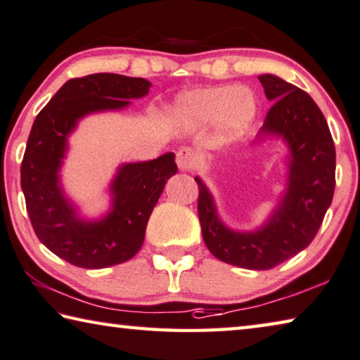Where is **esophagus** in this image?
I'll return each instance as SVG.
<instances>
[{
	"label": "esophagus",
	"instance_id": "34e87169",
	"mask_svg": "<svg viewBox=\"0 0 360 360\" xmlns=\"http://www.w3.org/2000/svg\"><path fill=\"white\" fill-rule=\"evenodd\" d=\"M197 153L187 149V147H184V149H179L178 153H176V163H178V167L181 171H192L193 168H195L197 165Z\"/></svg>",
	"mask_w": 360,
	"mask_h": 360
}]
</instances>
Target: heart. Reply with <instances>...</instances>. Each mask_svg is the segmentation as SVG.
<instances>
[{"mask_svg": "<svg viewBox=\"0 0 360 360\" xmlns=\"http://www.w3.org/2000/svg\"><path fill=\"white\" fill-rule=\"evenodd\" d=\"M181 107L195 122H211L218 118L219 128L227 138H236L255 118L258 102L247 88L219 84L193 89L181 98Z\"/></svg>", "mask_w": 360, "mask_h": 360, "instance_id": "obj_1", "label": "heart"}]
</instances>
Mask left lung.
Instances as JSON below:
<instances>
[{
  "label": "left lung",
  "instance_id": "left-lung-1",
  "mask_svg": "<svg viewBox=\"0 0 360 360\" xmlns=\"http://www.w3.org/2000/svg\"><path fill=\"white\" fill-rule=\"evenodd\" d=\"M272 101L259 138L278 136L288 144L287 191L264 226L236 232L222 224L207 186L198 184V219L211 255L243 269L266 271L309 245L335 192V144L327 120L306 91L276 75L258 77Z\"/></svg>",
  "mask_w": 360,
  "mask_h": 360
}]
</instances>
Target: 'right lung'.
Returning <instances> with one entry per match:
<instances>
[{
  "instance_id": "right-lung-1",
  "label": "right lung",
  "mask_w": 360,
  "mask_h": 360,
  "mask_svg": "<svg viewBox=\"0 0 360 360\" xmlns=\"http://www.w3.org/2000/svg\"><path fill=\"white\" fill-rule=\"evenodd\" d=\"M150 83L117 73L72 78L38 113L20 167V186L30 222L44 247L84 269L128 261L144 242L147 221L163 187L178 173L174 153L120 167L110 184L112 210L99 221H83L60 189L59 169L67 138L79 118L118 110L144 98Z\"/></svg>"
}]
</instances>
